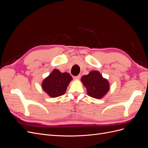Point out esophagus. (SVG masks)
Returning <instances> with one entry per match:
<instances>
[{
  "label": "esophagus",
  "mask_w": 148,
  "mask_h": 148,
  "mask_svg": "<svg viewBox=\"0 0 148 148\" xmlns=\"http://www.w3.org/2000/svg\"><path fill=\"white\" fill-rule=\"evenodd\" d=\"M80 78H81V75H78V76H76V77H74V78L76 79H79Z\"/></svg>",
  "instance_id": "obj_1"
}]
</instances>
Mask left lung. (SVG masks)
Returning <instances> with one entry per match:
<instances>
[{"mask_svg":"<svg viewBox=\"0 0 148 148\" xmlns=\"http://www.w3.org/2000/svg\"><path fill=\"white\" fill-rule=\"evenodd\" d=\"M82 82L87 89L88 95L96 99H101L109 89L108 81L102 78L97 71H92L88 75L83 76Z\"/></svg>","mask_w":148,"mask_h":148,"instance_id":"8db88e82","label":"left lung"}]
</instances>
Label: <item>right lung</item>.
<instances>
[{
    "instance_id": "right-lung-1",
    "label": "right lung",
    "mask_w": 148,
    "mask_h": 148,
    "mask_svg": "<svg viewBox=\"0 0 148 148\" xmlns=\"http://www.w3.org/2000/svg\"><path fill=\"white\" fill-rule=\"evenodd\" d=\"M72 78L68 73H61L54 69L42 83L43 90L51 97H56L64 95Z\"/></svg>"
}]
</instances>
